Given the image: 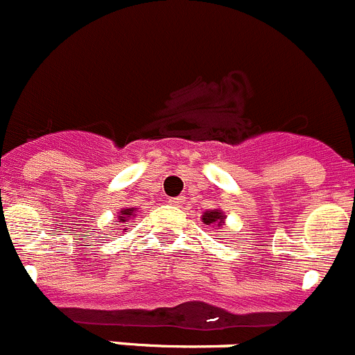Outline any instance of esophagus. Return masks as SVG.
Wrapping results in <instances>:
<instances>
[{"label": "esophagus", "mask_w": 355, "mask_h": 355, "mask_svg": "<svg viewBox=\"0 0 355 355\" xmlns=\"http://www.w3.org/2000/svg\"><path fill=\"white\" fill-rule=\"evenodd\" d=\"M167 204H168V205H174V207H178V205H181V204H183V198H181V197L168 198V200H167Z\"/></svg>", "instance_id": "obj_1"}]
</instances>
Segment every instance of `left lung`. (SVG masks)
I'll use <instances>...</instances> for the list:
<instances>
[{
    "instance_id": "1",
    "label": "left lung",
    "mask_w": 355,
    "mask_h": 355,
    "mask_svg": "<svg viewBox=\"0 0 355 355\" xmlns=\"http://www.w3.org/2000/svg\"><path fill=\"white\" fill-rule=\"evenodd\" d=\"M202 221H204V225H218V226H223L226 221V216L225 212L219 211V209H211V211H205L204 214H202Z\"/></svg>"
}]
</instances>
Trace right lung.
Instances as JSON below:
<instances>
[{
  "label": "right lung",
  "mask_w": 355,
  "mask_h": 355,
  "mask_svg": "<svg viewBox=\"0 0 355 355\" xmlns=\"http://www.w3.org/2000/svg\"><path fill=\"white\" fill-rule=\"evenodd\" d=\"M116 218H118V223H121L120 226H123L121 230H127V226H129L130 219L136 218V207H121L120 211L116 212Z\"/></svg>",
  "instance_id": "1"
}]
</instances>
